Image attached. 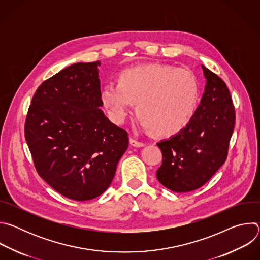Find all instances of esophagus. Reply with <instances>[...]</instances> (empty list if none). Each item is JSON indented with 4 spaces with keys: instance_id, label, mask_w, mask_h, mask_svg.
<instances>
[{
    "instance_id": "1",
    "label": "esophagus",
    "mask_w": 260,
    "mask_h": 260,
    "mask_svg": "<svg viewBox=\"0 0 260 260\" xmlns=\"http://www.w3.org/2000/svg\"><path fill=\"white\" fill-rule=\"evenodd\" d=\"M129 144L132 146H134V147H143V146H145V144L143 142H140V141H138V140H136L134 138L129 139Z\"/></svg>"
}]
</instances>
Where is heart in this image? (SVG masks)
Segmentation results:
<instances>
[{
  "label": "heart",
  "instance_id": "obj_1",
  "mask_svg": "<svg viewBox=\"0 0 260 260\" xmlns=\"http://www.w3.org/2000/svg\"><path fill=\"white\" fill-rule=\"evenodd\" d=\"M101 101L110 117L122 123L136 102L141 124L158 136H174L191 121L199 102L193 74L168 64L138 66L122 70L117 83L101 89Z\"/></svg>",
  "mask_w": 260,
  "mask_h": 260
}]
</instances>
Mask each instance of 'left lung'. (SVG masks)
Returning <instances> with one entry per match:
<instances>
[{
  "label": "left lung",
  "instance_id": "8db88e82",
  "mask_svg": "<svg viewBox=\"0 0 260 260\" xmlns=\"http://www.w3.org/2000/svg\"><path fill=\"white\" fill-rule=\"evenodd\" d=\"M205 92L189 124L169 140L157 143L162 162L158 181L174 192L202 187L228 158L236 111L230 90L219 76L202 66Z\"/></svg>",
  "mask_w": 260,
  "mask_h": 260
}]
</instances>
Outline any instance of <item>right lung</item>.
<instances>
[{
	"instance_id": "1",
	"label": "right lung",
	"mask_w": 260,
	"mask_h": 260,
	"mask_svg": "<svg viewBox=\"0 0 260 260\" xmlns=\"http://www.w3.org/2000/svg\"><path fill=\"white\" fill-rule=\"evenodd\" d=\"M100 64L74 63L45 80L32 96L24 124L37 173L73 201L106 191L128 146L127 132L100 109Z\"/></svg>"
}]
</instances>
